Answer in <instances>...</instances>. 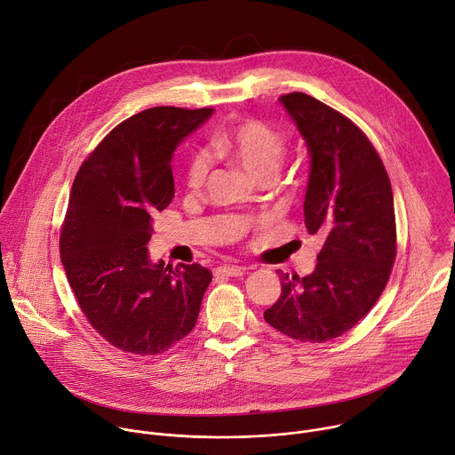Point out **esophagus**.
Instances as JSON below:
<instances>
[{
	"instance_id": "1",
	"label": "esophagus",
	"mask_w": 455,
	"mask_h": 455,
	"mask_svg": "<svg viewBox=\"0 0 455 455\" xmlns=\"http://www.w3.org/2000/svg\"><path fill=\"white\" fill-rule=\"evenodd\" d=\"M246 272L244 267H220L214 270L216 275H225V277H239Z\"/></svg>"
}]
</instances>
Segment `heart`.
<instances>
[{
  "label": "heart",
  "mask_w": 455,
  "mask_h": 455,
  "mask_svg": "<svg viewBox=\"0 0 455 455\" xmlns=\"http://www.w3.org/2000/svg\"><path fill=\"white\" fill-rule=\"evenodd\" d=\"M212 155L243 169L257 183H268L281 169L286 156V140L261 120H243L218 135L211 148ZM212 162L205 151L194 153L187 165V185L202 188L211 176Z\"/></svg>",
  "instance_id": "obj_1"
}]
</instances>
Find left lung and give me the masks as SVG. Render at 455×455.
<instances>
[{"mask_svg": "<svg viewBox=\"0 0 455 455\" xmlns=\"http://www.w3.org/2000/svg\"><path fill=\"white\" fill-rule=\"evenodd\" d=\"M279 102L309 151L304 223L323 244L309 275L277 270L283 291L265 320L290 339L328 342L356 326L391 275L393 187L376 149L347 116L300 92Z\"/></svg>", "mask_w": 455, "mask_h": 455, "instance_id": "obj_1", "label": "left lung"}]
</instances>
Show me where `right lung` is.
<instances>
[{
	"mask_svg": "<svg viewBox=\"0 0 455 455\" xmlns=\"http://www.w3.org/2000/svg\"><path fill=\"white\" fill-rule=\"evenodd\" d=\"M214 113L158 106L120 122L81 165L60 230V261L81 311L111 346L158 355L198 320L211 270L153 263V220L174 198L171 158Z\"/></svg>",
	"mask_w": 455,
	"mask_h": 455,
	"instance_id": "right-lung-1",
	"label": "right lung"
}]
</instances>
